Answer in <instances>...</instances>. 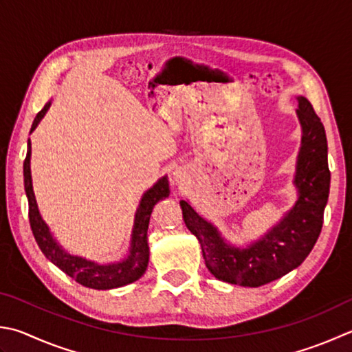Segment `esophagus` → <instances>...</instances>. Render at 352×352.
<instances>
[{"label": "esophagus", "instance_id": "1", "mask_svg": "<svg viewBox=\"0 0 352 352\" xmlns=\"http://www.w3.org/2000/svg\"><path fill=\"white\" fill-rule=\"evenodd\" d=\"M171 176H173V181L176 184H182L185 181V177H187V171L184 168H176L173 173H171Z\"/></svg>", "mask_w": 352, "mask_h": 352}]
</instances>
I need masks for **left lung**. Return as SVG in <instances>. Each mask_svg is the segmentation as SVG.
Instances as JSON below:
<instances>
[{"label":"left lung","instance_id":"obj_1","mask_svg":"<svg viewBox=\"0 0 352 352\" xmlns=\"http://www.w3.org/2000/svg\"><path fill=\"white\" fill-rule=\"evenodd\" d=\"M296 99L299 102L296 115L302 127L293 181L297 201L267 233L245 247H236L190 202L181 201L184 222L197 237L205 265L219 280L262 287L299 267L319 239L331 182L327 135L308 99Z\"/></svg>","mask_w":352,"mask_h":352}]
</instances>
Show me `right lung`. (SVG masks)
Returning a JSON list of instances; mask_svg holds the SVG:
<instances>
[{"label": "right lung", "instance_id": "obj_1", "mask_svg": "<svg viewBox=\"0 0 352 352\" xmlns=\"http://www.w3.org/2000/svg\"><path fill=\"white\" fill-rule=\"evenodd\" d=\"M52 101L44 105L43 110L39 111L36 118L33 119L30 133L38 127L44 115L50 109ZM30 156H32V145L30 139L28 141V155L24 159V190L25 196L29 201V221L32 233L35 236L39 250L43 251L44 256L49 258L52 263H55L59 270H63L65 274L75 279L78 283L84 285L87 288L94 289H113L124 287V285L133 283L144 276L145 270L148 267L150 250L147 243V230L151 211L153 207L162 199L168 197L170 187L167 176L157 179L153 187H150L142 195L141 201L136 208L133 228H131L130 247L129 253L125 254L121 261L109 262V263H98L89 258L70 254L65 251L59 242L52 234L49 225L44 222L43 216L39 214L38 204L33 193L32 185V173H30Z\"/></svg>", "mask_w": 352, "mask_h": 352}]
</instances>
